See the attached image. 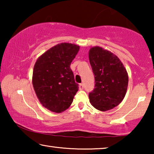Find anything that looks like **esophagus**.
I'll list each match as a JSON object with an SVG mask.
<instances>
[{
	"instance_id": "obj_1",
	"label": "esophagus",
	"mask_w": 154,
	"mask_h": 154,
	"mask_svg": "<svg viewBox=\"0 0 154 154\" xmlns=\"http://www.w3.org/2000/svg\"><path fill=\"white\" fill-rule=\"evenodd\" d=\"M79 90H83V88H84V86H83V83H81V84H79Z\"/></svg>"
}]
</instances>
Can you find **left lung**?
I'll return each mask as SVG.
<instances>
[{"mask_svg":"<svg viewBox=\"0 0 154 154\" xmlns=\"http://www.w3.org/2000/svg\"><path fill=\"white\" fill-rule=\"evenodd\" d=\"M89 60L95 79L94 89L89 93L90 102L99 111L110 110L126 95L128 83L126 70L115 54L100 47L90 49Z\"/></svg>","mask_w":154,"mask_h":154,"instance_id":"left-lung-1","label":"left lung"}]
</instances>
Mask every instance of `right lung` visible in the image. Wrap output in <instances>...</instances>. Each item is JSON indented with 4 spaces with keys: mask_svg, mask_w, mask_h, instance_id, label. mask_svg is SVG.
Here are the masks:
<instances>
[{
    "mask_svg": "<svg viewBox=\"0 0 154 154\" xmlns=\"http://www.w3.org/2000/svg\"><path fill=\"white\" fill-rule=\"evenodd\" d=\"M79 49L71 43H60L37 59L33 69L32 85L40 103L52 112L69 107L79 88L71 64Z\"/></svg>",
    "mask_w": 154,
    "mask_h": 154,
    "instance_id": "1",
    "label": "right lung"
}]
</instances>
